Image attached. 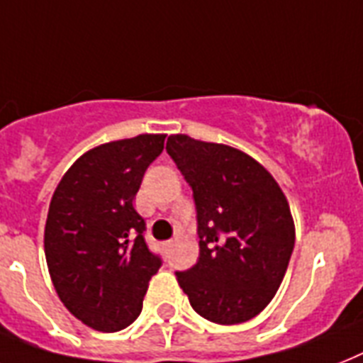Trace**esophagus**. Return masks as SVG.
<instances>
[{
    "instance_id": "34e87169",
    "label": "esophagus",
    "mask_w": 363,
    "mask_h": 363,
    "mask_svg": "<svg viewBox=\"0 0 363 363\" xmlns=\"http://www.w3.org/2000/svg\"><path fill=\"white\" fill-rule=\"evenodd\" d=\"M162 246H164V250H169L173 246V242H172V240H167V242H164Z\"/></svg>"
}]
</instances>
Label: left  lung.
<instances>
[{"mask_svg":"<svg viewBox=\"0 0 363 363\" xmlns=\"http://www.w3.org/2000/svg\"><path fill=\"white\" fill-rule=\"evenodd\" d=\"M167 155L194 191L199 259L175 272L190 306L216 325H238L274 298L294 248L278 182L257 160L222 143L167 138Z\"/></svg>","mask_w":363,"mask_h":363,"instance_id":"left-lung-1","label":"left lung"}]
</instances>
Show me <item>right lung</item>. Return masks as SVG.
<instances>
[{"label": "right lung", "mask_w": 363, "mask_h": 363, "mask_svg": "<svg viewBox=\"0 0 363 363\" xmlns=\"http://www.w3.org/2000/svg\"><path fill=\"white\" fill-rule=\"evenodd\" d=\"M164 140L141 134L91 149L65 173L50 201V276L65 308L99 332H117L138 319L149 279L162 267L132 201Z\"/></svg>", "instance_id": "obj_1"}]
</instances>
